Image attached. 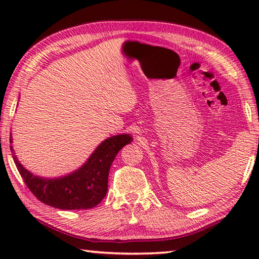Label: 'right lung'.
<instances>
[{
  "label": "right lung",
  "instance_id": "1",
  "mask_svg": "<svg viewBox=\"0 0 259 259\" xmlns=\"http://www.w3.org/2000/svg\"><path fill=\"white\" fill-rule=\"evenodd\" d=\"M133 142L129 135H117L100 144L80 169L68 176L45 179L33 176L14 155L15 164L26 186L41 202L63 210L90 209L106 196L108 172L119 151ZM11 152L12 146H10Z\"/></svg>",
  "mask_w": 259,
  "mask_h": 259
}]
</instances>
